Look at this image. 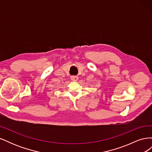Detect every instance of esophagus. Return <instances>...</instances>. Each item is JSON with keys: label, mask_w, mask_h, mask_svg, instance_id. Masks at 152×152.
<instances>
[{"label": "esophagus", "mask_w": 152, "mask_h": 152, "mask_svg": "<svg viewBox=\"0 0 152 152\" xmlns=\"http://www.w3.org/2000/svg\"><path fill=\"white\" fill-rule=\"evenodd\" d=\"M78 79H79V77L77 76H72L71 77V80L73 81H77Z\"/></svg>", "instance_id": "1"}]
</instances>
